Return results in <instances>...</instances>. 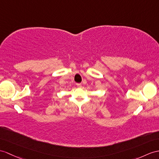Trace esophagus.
Segmentation results:
<instances>
[{
	"label": "esophagus",
	"mask_w": 159,
	"mask_h": 159,
	"mask_svg": "<svg viewBox=\"0 0 159 159\" xmlns=\"http://www.w3.org/2000/svg\"><path fill=\"white\" fill-rule=\"evenodd\" d=\"M76 85H77V86L78 87V88H82V84H81L80 83H77Z\"/></svg>",
	"instance_id": "34e87169"
}]
</instances>
